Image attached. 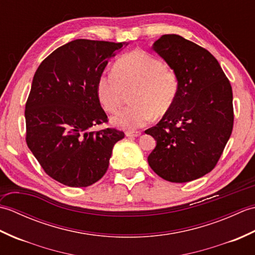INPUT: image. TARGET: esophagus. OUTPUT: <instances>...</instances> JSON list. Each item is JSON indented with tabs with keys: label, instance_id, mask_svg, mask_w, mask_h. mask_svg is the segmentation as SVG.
I'll return each mask as SVG.
<instances>
[{
	"label": "esophagus",
	"instance_id": "34e87169",
	"mask_svg": "<svg viewBox=\"0 0 255 255\" xmlns=\"http://www.w3.org/2000/svg\"><path fill=\"white\" fill-rule=\"evenodd\" d=\"M140 134H141L140 131H126L127 137H139Z\"/></svg>",
	"mask_w": 255,
	"mask_h": 255
}]
</instances>
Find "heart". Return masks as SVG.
<instances>
[{"label":"heart","instance_id":"obj_1","mask_svg":"<svg viewBox=\"0 0 255 255\" xmlns=\"http://www.w3.org/2000/svg\"><path fill=\"white\" fill-rule=\"evenodd\" d=\"M176 74L166 69L160 59L143 50H133L121 57L113 71L104 72L97 81V96L108 113L117 111L125 93L132 90V105L111 118L114 126L133 130L148 124L153 115L163 116L171 111L178 95Z\"/></svg>","mask_w":255,"mask_h":255}]
</instances>
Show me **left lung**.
Listing matches in <instances>:
<instances>
[{
  "label": "left lung",
  "mask_w": 255,
  "mask_h": 255,
  "mask_svg": "<svg viewBox=\"0 0 255 255\" xmlns=\"http://www.w3.org/2000/svg\"><path fill=\"white\" fill-rule=\"evenodd\" d=\"M152 49L174 71L180 89L171 111L144 131L156 141L148 163L163 180L191 182L214 169L231 136V85L217 59L185 38L163 35Z\"/></svg>",
  "instance_id": "left-lung-1"
}]
</instances>
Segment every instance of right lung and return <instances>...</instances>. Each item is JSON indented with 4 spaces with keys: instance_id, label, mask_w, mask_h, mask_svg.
Segmentation results:
<instances>
[{
    "instance_id": "obj_1",
    "label": "right lung",
    "mask_w": 255,
    "mask_h": 255,
    "mask_svg": "<svg viewBox=\"0 0 255 255\" xmlns=\"http://www.w3.org/2000/svg\"><path fill=\"white\" fill-rule=\"evenodd\" d=\"M127 44L77 39L38 67L25 107L26 142L42 169L70 187H86L105 174L123 131L106 128L97 81L108 60Z\"/></svg>"
}]
</instances>
